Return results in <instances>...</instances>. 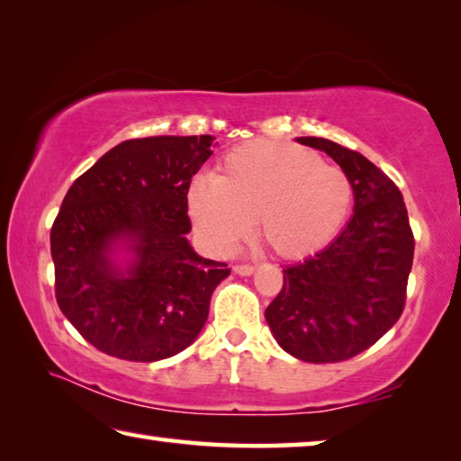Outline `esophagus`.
I'll use <instances>...</instances> for the list:
<instances>
[{
  "label": "esophagus",
  "mask_w": 461,
  "mask_h": 461,
  "mask_svg": "<svg viewBox=\"0 0 461 461\" xmlns=\"http://www.w3.org/2000/svg\"><path fill=\"white\" fill-rule=\"evenodd\" d=\"M254 270H256L254 264H236V266H233V272L240 274V276H249V274H254Z\"/></svg>",
  "instance_id": "esophagus-1"
}]
</instances>
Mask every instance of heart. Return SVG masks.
I'll list each match as a JSON object with an SVG mask.
<instances>
[{
	"mask_svg": "<svg viewBox=\"0 0 461 461\" xmlns=\"http://www.w3.org/2000/svg\"><path fill=\"white\" fill-rule=\"evenodd\" d=\"M353 197L348 175L312 150L249 140L221 158L215 177L191 181L187 203L215 248H236L258 221L272 252L303 258L337 236Z\"/></svg>",
	"mask_w": 461,
	"mask_h": 461,
	"instance_id": "b5f03b06",
	"label": "heart"
}]
</instances>
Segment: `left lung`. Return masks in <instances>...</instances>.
I'll return each instance as SVG.
<instances>
[{"label": "left lung", "instance_id": "left-lung-1", "mask_svg": "<svg viewBox=\"0 0 461 461\" xmlns=\"http://www.w3.org/2000/svg\"><path fill=\"white\" fill-rule=\"evenodd\" d=\"M296 140L342 167L355 189V213L324 249L286 266L266 321L292 357L340 363L373 347L399 321L415 240L403 195L379 167L329 139Z\"/></svg>", "mask_w": 461, "mask_h": 461}]
</instances>
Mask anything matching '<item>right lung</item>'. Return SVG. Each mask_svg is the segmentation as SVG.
<instances>
[{"label": "right lung", "instance_id": "right-lung-1", "mask_svg": "<svg viewBox=\"0 0 461 461\" xmlns=\"http://www.w3.org/2000/svg\"><path fill=\"white\" fill-rule=\"evenodd\" d=\"M213 147L212 135L124 140L66 194L50 231L56 303L103 353L161 361L203 329L230 267L189 246L187 194ZM114 239H131L136 252L127 276L107 258Z\"/></svg>", "mask_w": 461, "mask_h": 461}]
</instances>
